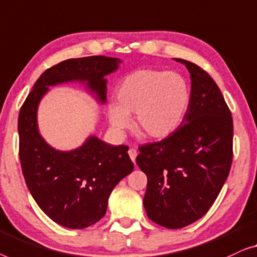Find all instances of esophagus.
Here are the masks:
<instances>
[{"mask_svg": "<svg viewBox=\"0 0 257 257\" xmlns=\"http://www.w3.org/2000/svg\"><path fill=\"white\" fill-rule=\"evenodd\" d=\"M128 154H129L130 160H132V161L134 162V163H135V161H136V156H137V150H136V149H134V148H132V149H129Z\"/></svg>", "mask_w": 257, "mask_h": 257, "instance_id": "obj_1", "label": "esophagus"}]
</instances>
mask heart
Masks as SVG:
<instances>
[{"label":"heart","instance_id":"b5f03b06","mask_svg":"<svg viewBox=\"0 0 257 257\" xmlns=\"http://www.w3.org/2000/svg\"><path fill=\"white\" fill-rule=\"evenodd\" d=\"M117 104L107 108L110 128L123 135L132 125L151 140H164L180 127L190 103L184 79L173 72L136 71L128 75L116 92Z\"/></svg>","mask_w":257,"mask_h":257}]
</instances>
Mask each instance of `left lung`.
Listing matches in <instances>:
<instances>
[{
  "label": "left lung",
  "mask_w": 257,
  "mask_h": 257,
  "mask_svg": "<svg viewBox=\"0 0 257 257\" xmlns=\"http://www.w3.org/2000/svg\"><path fill=\"white\" fill-rule=\"evenodd\" d=\"M190 72L186 115L171 136L141 146L136 157L147 175L143 205L147 215L170 229L189 226L219 196L233 158V118L221 92L207 72L178 59Z\"/></svg>",
  "instance_id": "1"
}]
</instances>
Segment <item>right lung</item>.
I'll return each mask as SVG.
<instances>
[{"label":"right lung","instance_id":"right-lung-1","mask_svg":"<svg viewBox=\"0 0 257 257\" xmlns=\"http://www.w3.org/2000/svg\"><path fill=\"white\" fill-rule=\"evenodd\" d=\"M121 63L104 56L61 61L38 78L20 110V160L25 183L42 211L67 228H86L103 218L111 191L133 172L134 164L127 146L114 147L96 136L70 151L49 146L38 130V104L49 86L73 81L84 84L104 103L106 75Z\"/></svg>","mask_w":257,"mask_h":257}]
</instances>
